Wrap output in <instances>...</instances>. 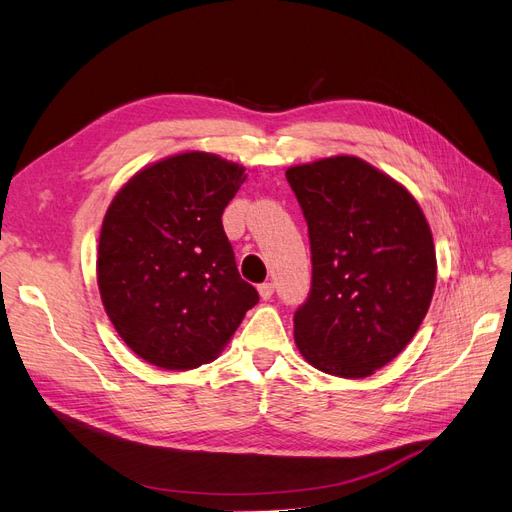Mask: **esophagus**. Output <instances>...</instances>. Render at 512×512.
I'll return each instance as SVG.
<instances>
[{"instance_id": "esophagus-1", "label": "esophagus", "mask_w": 512, "mask_h": 512, "mask_svg": "<svg viewBox=\"0 0 512 512\" xmlns=\"http://www.w3.org/2000/svg\"><path fill=\"white\" fill-rule=\"evenodd\" d=\"M258 292H260V297L265 299V301L271 299V297H273V284H271V282L260 284V286H258Z\"/></svg>"}]
</instances>
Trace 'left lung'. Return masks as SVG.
<instances>
[{
    "label": "left lung",
    "mask_w": 512,
    "mask_h": 512,
    "mask_svg": "<svg viewBox=\"0 0 512 512\" xmlns=\"http://www.w3.org/2000/svg\"><path fill=\"white\" fill-rule=\"evenodd\" d=\"M312 245L294 342L324 374L367 378L404 350L436 288V247L414 196L356 156L290 166Z\"/></svg>",
    "instance_id": "left-lung-1"
}]
</instances>
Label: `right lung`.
<instances>
[{
  "label": "right lung",
  "mask_w": 512,
  "mask_h": 512,
  "mask_svg": "<svg viewBox=\"0 0 512 512\" xmlns=\"http://www.w3.org/2000/svg\"><path fill=\"white\" fill-rule=\"evenodd\" d=\"M245 168L185 151L123 183L98 243L108 320L143 361L173 371L218 359L258 292L241 280L222 213Z\"/></svg>",
  "instance_id": "add662e5"
}]
</instances>
